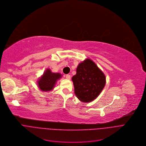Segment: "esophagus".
Returning <instances> with one entry per match:
<instances>
[{"label": "esophagus", "mask_w": 146, "mask_h": 146, "mask_svg": "<svg viewBox=\"0 0 146 146\" xmlns=\"http://www.w3.org/2000/svg\"><path fill=\"white\" fill-rule=\"evenodd\" d=\"M66 79H67L70 80V79H71V75H66Z\"/></svg>", "instance_id": "34e87169"}]
</instances>
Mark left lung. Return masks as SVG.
<instances>
[{
    "mask_svg": "<svg viewBox=\"0 0 146 146\" xmlns=\"http://www.w3.org/2000/svg\"><path fill=\"white\" fill-rule=\"evenodd\" d=\"M72 81L76 97L81 102L88 103L100 94L106 84V76L92 59L87 58L79 63Z\"/></svg>",
    "mask_w": 146,
    "mask_h": 146,
    "instance_id": "left-lung-1",
    "label": "left lung"
}]
</instances>
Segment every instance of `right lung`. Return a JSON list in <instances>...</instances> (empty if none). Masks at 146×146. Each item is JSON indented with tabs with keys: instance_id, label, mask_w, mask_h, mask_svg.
Masks as SVG:
<instances>
[{
	"instance_id": "obj_1",
	"label": "right lung",
	"mask_w": 146,
	"mask_h": 146,
	"mask_svg": "<svg viewBox=\"0 0 146 146\" xmlns=\"http://www.w3.org/2000/svg\"><path fill=\"white\" fill-rule=\"evenodd\" d=\"M62 75L59 72H52L51 70L47 68L43 74L38 79L37 86L42 92H50L53 90L57 80L60 79Z\"/></svg>"
}]
</instances>
